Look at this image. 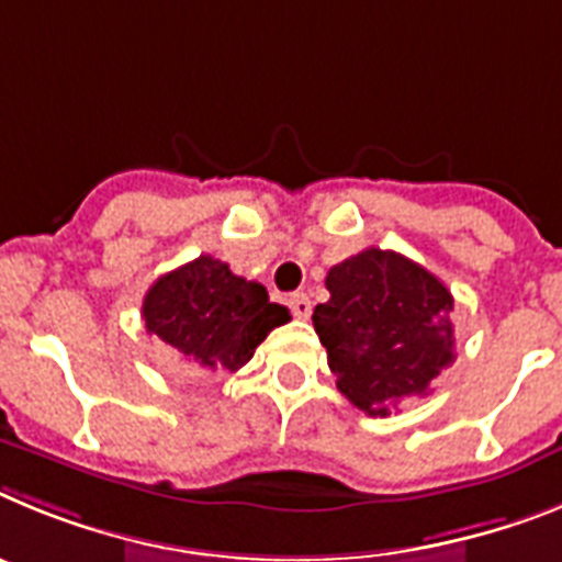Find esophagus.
<instances>
[{
	"label": "esophagus",
	"mask_w": 562,
	"mask_h": 562,
	"mask_svg": "<svg viewBox=\"0 0 562 562\" xmlns=\"http://www.w3.org/2000/svg\"><path fill=\"white\" fill-rule=\"evenodd\" d=\"M288 308L294 311L296 319H308L311 308H314V305H311V300L305 294H294L291 300H288Z\"/></svg>",
	"instance_id": "obj_1"
}]
</instances>
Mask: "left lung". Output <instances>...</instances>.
<instances>
[{
	"label": "left lung",
	"instance_id": "1",
	"mask_svg": "<svg viewBox=\"0 0 562 562\" xmlns=\"http://www.w3.org/2000/svg\"><path fill=\"white\" fill-rule=\"evenodd\" d=\"M330 300L314 328L336 387L368 416H390L407 396H427L456 362L450 288L404 254L368 248L328 271Z\"/></svg>",
	"mask_w": 562,
	"mask_h": 562
}]
</instances>
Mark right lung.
<instances>
[{
    "instance_id": "right-lung-1",
    "label": "right lung",
    "mask_w": 562,
    "mask_h": 562,
    "mask_svg": "<svg viewBox=\"0 0 562 562\" xmlns=\"http://www.w3.org/2000/svg\"><path fill=\"white\" fill-rule=\"evenodd\" d=\"M288 319L260 282L232 274L209 254L158 277L144 296L146 330L178 353L187 373L240 370Z\"/></svg>"
}]
</instances>
